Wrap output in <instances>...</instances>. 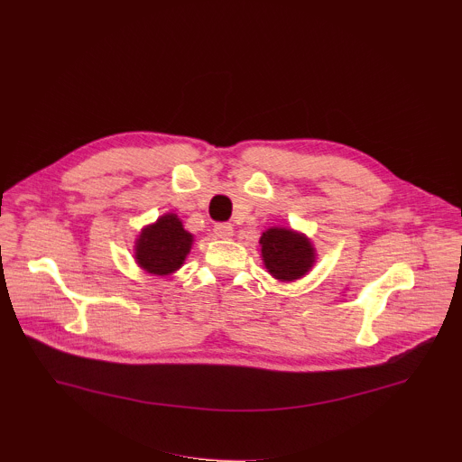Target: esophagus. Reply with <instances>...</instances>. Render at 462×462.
Instances as JSON below:
<instances>
[{
	"mask_svg": "<svg viewBox=\"0 0 462 462\" xmlns=\"http://www.w3.org/2000/svg\"><path fill=\"white\" fill-rule=\"evenodd\" d=\"M213 232L219 239H230L234 236V228L230 223H217L213 226Z\"/></svg>",
	"mask_w": 462,
	"mask_h": 462,
	"instance_id": "obj_1",
	"label": "esophagus"
}]
</instances>
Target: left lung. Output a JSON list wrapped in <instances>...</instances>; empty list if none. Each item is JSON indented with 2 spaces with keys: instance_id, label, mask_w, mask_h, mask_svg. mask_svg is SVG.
<instances>
[{
  "instance_id": "left-lung-1",
  "label": "left lung",
  "mask_w": 462,
  "mask_h": 462,
  "mask_svg": "<svg viewBox=\"0 0 462 462\" xmlns=\"http://www.w3.org/2000/svg\"><path fill=\"white\" fill-rule=\"evenodd\" d=\"M260 245L265 269L273 279L281 282L302 279L316 263L312 241L291 228H267L260 237Z\"/></svg>"
}]
</instances>
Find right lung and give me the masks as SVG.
<instances>
[{
  "mask_svg": "<svg viewBox=\"0 0 462 462\" xmlns=\"http://www.w3.org/2000/svg\"><path fill=\"white\" fill-rule=\"evenodd\" d=\"M193 234L183 228L176 213H165L146 225L135 241V262L150 274H171L186 262Z\"/></svg>",
  "mask_w": 462,
  "mask_h": 462,
  "instance_id": "add662e5",
  "label": "right lung"
}]
</instances>
